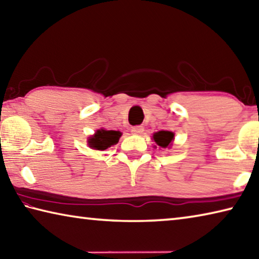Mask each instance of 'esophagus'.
I'll return each mask as SVG.
<instances>
[{"label": "esophagus", "instance_id": "1", "mask_svg": "<svg viewBox=\"0 0 259 259\" xmlns=\"http://www.w3.org/2000/svg\"><path fill=\"white\" fill-rule=\"evenodd\" d=\"M143 131H144V128L142 125H135L131 128V133H133L134 135H140V134H143Z\"/></svg>", "mask_w": 259, "mask_h": 259}]
</instances>
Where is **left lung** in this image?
<instances>
[{"instance_id": "left-lung-1", "label": "left lung", "mask_w": 259, "mask_h": 259, "mask_svg": "<svg viewBox=\"0 0 259 259\" xmlns=\"http://www.w3.org/2000/svg\"><path fill=\"white\" fill-rule=\"evenodd\" d=\"M153 139L154 142L162 148H166L168 146H170V143L172 142L174 139V134L171 131H164L161 130L159 133H155L153 135Z\"/></svg>"}]
</instances>
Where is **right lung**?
Listing matches in <instances>:
<instances>
[{
    "label": "right lung",
    "instance_id": "obj_1",
    "mask_svg": "<svg viewBox=\"0 0 259 259\" xmlns=\"http://www.w3.org/2000/svg\"><path fill=\"white\" fill-rule=\"evenodd\" d=\"M121 137L120 131H114V130H104L100 129L97 130L93 137L88 140V144L91 148L98 151H104L106 148L111 147L112 145L119 142V138Z\"/></svg>",
    "mask_w": 259,
    "mask_h": 259
}]
</instances>
